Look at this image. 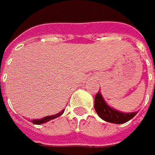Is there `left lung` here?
Wrapping results in <instances>:
<instances>
[{"instance_id":"obj_1","label":"left lung","mask_w":155,"mask_h":155,"mask_svg":"<svg viewBox=\"0 0 155 155\" xmlns=\"http://www.w3.org/2000/svg\"><path fill=\"white\" fill-rule=\"evenodd\" d=\"M94 108L101 119L106 122L113 123V124H124L130 119H132L137 115V112L134 113H122L114 108L110 107L106 104L105 101L103 100L100 91L95 95L94 98Z\"/></svg>"}]
</instances>
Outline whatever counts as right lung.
Masks as SVG:
<instances>
[{"label":"right lung","instance_id":"add662e5","mask_svg":"<svg viewBox=\"0 0 155 155\" xmlns=\"http://www.w3.org/2000/svg\"><path fill=\"white\" fill-rule=\"evenodd\" d=\"M63 112H64V110H62L61 112L58 113V114H56V115L46 116V117H44V118H41V119H39V120H32L31 122H32L34 124H44V123H47V122H48V121H50V120H53V119H54V118H57V117H59L60 116H61V114H62Z\"/></svg>","mask_w":155,"mask_h":155}]
</instances>
